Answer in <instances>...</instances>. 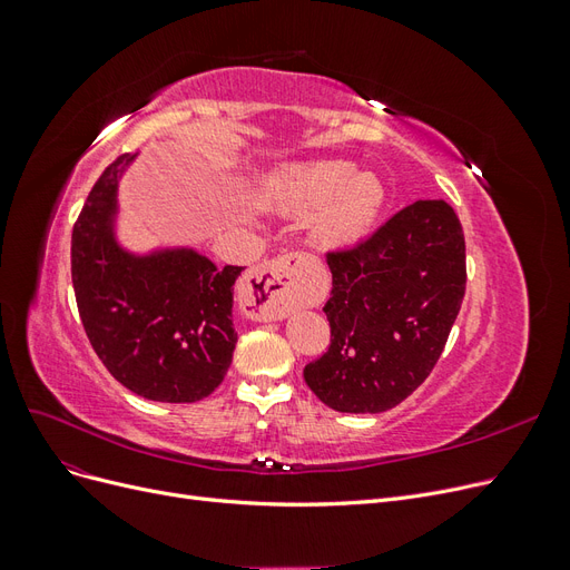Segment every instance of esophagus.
<instances>
[{"label": "esophagus", "mask_w": 570, "mask_h": 570, "mask_svg": "<svg viewBox=\"0 0 570 570\" xmlns=\"http://www.w3.org/2000/svg\"><path fill=\"white\" fill-rule=\"evenodd\" d=\"M299 254H281L254 266L239 283V306L249 318L278 321L285 318L297 302Z\"/></svg>", "instance_id": "obj_1"}]
</instances>
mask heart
I'll use <instances>...</instances> for the list:
<instances>
[{
  "label": "heart",
  "instance_id": "1",
  "mask_svg": "<svg viewBox=\"0 0 570 570\" xmlns=\"http://www.w3.org/2000/svg\"><path fill=\"white\" fill-rule=\"evenodd\" d=\"M289 212L321 209L318 233L325 243L342 245L364 235L383 204V187L371 174H354L347 161H318L297 168L281 187Z\"/></svg>",
  "mask_w": 570,
  "mask_h": 570
}]
</instances>
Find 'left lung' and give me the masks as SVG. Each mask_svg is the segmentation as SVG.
<instances>
[{"instance_id":"left-lung-1","label":"left lung","mask_w":570,"mask_h":570,"mask_svg":"<svg viewBox=\"0 0 570 570\" xmlns=\"http://www.w3.org/2000/svg\"><path fill=\"white\" fill-rule=\"evenodd\" d=\"M331 347L304 366L318 400L381 413L416 390L450 337L465 292L459 216L442 199L404 206L371 237L325 254Z\"/></svg>"}]
</instances>
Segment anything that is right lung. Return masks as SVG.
I'll return each mask as SVG.
<instances>
[{"label": "right lung", "mask_w": 570, "mask_h": 570, "mask_svg": "<svg viewBox=\"0 0 570 570\" xmlns=\"http://www.w3.org/2000/svg\"><path fill=\"white\" fill-rule=\"evenodd\" d=\"M132 154L92 185L71 237L78 314L116 381L151 402L187 404L226 377L237 333L233 287L243 266L216 268L193 252L132 256L114 243L116 187Z\"/></svg>", "instance_id": "right-lung-1"}]
</instances>
